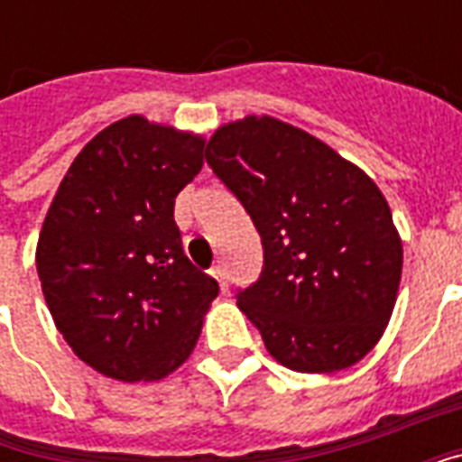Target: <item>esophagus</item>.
Returning a JSON list of instances; mask_svg holds the SVG:
<instances>
[{
	"label": "esophagus",
	"instance_id": "esophagus-1",
	"mask_svg": "<svg viewBox=\"0 0 462 462\" xmlns=\"http://www.w3.org/2000/svg\"><path fill=\"white\" fill-rule=\"evenodd\" d=\"M210 274L215 277V280L220 282L222 291H227V280H225V264H220V262H217V264H212Z\"/></svg>",
	"mask_w": 462,
	"mask_h": 462
}]
</instances>
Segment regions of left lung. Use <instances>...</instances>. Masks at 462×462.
Masks as SVG:
<instances>
[{
  "mask_svg": "<svg viewBox=\"0 0 462 462\" xmlns=\"http://www.w3.org/2000/svg\"><path fill=\"white\" fill-rule=\"evenodd\" d=\"M205 158L262 237L264 267L237 307L267 351L301 374L354 366L383 337L403 267L376 182L272 116L220 125Z\"/></svg>",
  "mask_w": 462,
  "mask_h": 462,
  "instance_id": "obj_1",
  "label": "left lung"
}]
</instances>
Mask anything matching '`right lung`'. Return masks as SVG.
Listing matches in <instances>:
<instances>
[{
  "instance_id": "1",
  "label": "right lung",
  "mask_w": 462,
  "mask_h": 462,
  "mask_svg": "<svg viewBox=\"0 0 462 462\" xmlns=\"http://www.w3.org/2000/svg\"><path fill=\"white\" fill-rule=\"evenodd\" d=\"M205 138L128 116L86 143L56 190L36 272L56 329L116 381H158L190 356L217 282L182 252L175 198Z\"/></svg>"
}]
</instances>
